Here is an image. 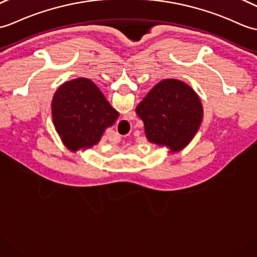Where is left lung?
Wrapping results in <instances>:
<instances>
[{
    "label": "left lung",
    "instance_id": "1",
    "mask_svg": "<svg viewBox=\"0 0 257 257\" xmlns=\"http://www.w3.org/2000/svg\"><path fill=\"white\" fill-rule=\"evenodd\" d=\"M136 112L145 123L149 141L178 152L198 131L204 109L199 96L186 83L166 79L147 94Z\"/></svg>",
    "mask_w": 257,
    "mask_h": 257
}]
</instances>
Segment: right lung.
<instances>
[{"label": "right lung", "instance_id": "right-lung-1", "mask_svg": "<svg viewBox=\"0 0 257 257\" xmlns=\"http://www.w3.org/2000/svg\"><path fill=\"white\" fill-rule=\"evenodd\" d=\"M51 112L63 145L73 152L97 145L105 129L119 117L94 82L85 77L65 82L57 89Z\"/></svg>", "mask_w": 257, "mask_h": 257}]
</instances>
